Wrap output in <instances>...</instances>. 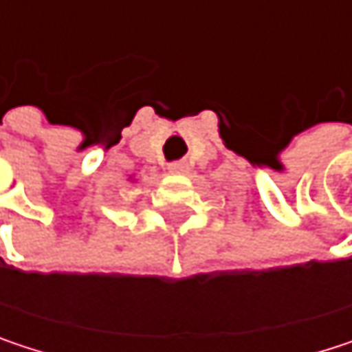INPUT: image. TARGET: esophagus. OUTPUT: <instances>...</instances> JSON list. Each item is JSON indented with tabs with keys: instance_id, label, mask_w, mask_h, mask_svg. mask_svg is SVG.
Returning <instances> with one entry per match:
<instances>
[{
	"instance_id": "obj_1",
	"label": "esophagus",
	"mask_w": 352,
	"mask_h": 352,
	"mask_svg": "<svg viewBox=\"0 0 352 352\" xmlns=\"http://www.w3.org/2000/svg\"><path fill=\"white\" fill-rule=\"evenodd\" d=\"M169 171L171 173H187L189 171V165L187 163H181V161L179 163H171L169 165Z\"/></svg>"
}]
</instances>
